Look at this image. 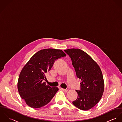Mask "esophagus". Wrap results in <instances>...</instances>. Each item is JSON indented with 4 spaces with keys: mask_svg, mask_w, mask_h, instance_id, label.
I'll return each instance as SVG.
<instances>
[{
    "mask_svg": "<svg viewBox=\"0 0 122 122\" xmlns=\"http://www.w3.org/2000/svg\"><path fill=\"white\" fill-rule=\"evenodd\" d=\"M60 90H61L62 91H63L64 92H66L68 91V90H67V89H63V88H60Z\"/></svg>",
    "mask_w": 122,
    "mask_h": 122,
    "instance_id": "34e87169",
    "label": "esophagus"
}]
</instances>
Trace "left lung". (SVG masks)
Returning <instances> with one entry per match:
<instances>
[{
	"label": "left lung",
	"instance_id": "left-lung-1",
	"mask_svg": "<svg viewBox=\"0 0 122 122\" xmlns=\"http://www.w3.org/2000/svg\"><path fill=\"white\" fill-rule=\"evenodd\" d=\"M64 51L71 59L77 77L81 80L80 90L76 91L78 97L73 104L81 110H88L99 102L104 92L101 69L97 63L82 50L71 49Z\"/></svg>",
	"mask_w": 122,
	"mask_h": 122
}]
</instances>
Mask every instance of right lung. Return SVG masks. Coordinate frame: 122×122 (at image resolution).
<instances>
[{
  "label": "right lung",
  "instance_id": "1",
  "mask_svg": "<svg viewBox=\"0 0 122 122\" xmlns=\"http://www.w3.org/2000/svg\"><path fill=\"white\" fill-rule=\"evenodd\" d=\"M66 56L61 50L44 49L35 53L25 65L19 75L17 87L21 97L28 106L40 108L54 97L58 88H52L43 81L55 62Z\"/></svg>",
  "mask_w": 122,
  "mask_h": 122
}]
</instances>
